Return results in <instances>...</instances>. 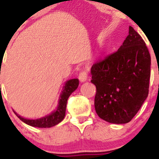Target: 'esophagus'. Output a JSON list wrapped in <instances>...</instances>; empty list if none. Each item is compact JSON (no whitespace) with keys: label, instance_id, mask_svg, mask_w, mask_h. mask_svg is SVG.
Listing matches in <instances>:
<instances>
[{"label":"esophagus","instance_id":"obj_1","mask_svg":"<svg viewBox=\"0 0 159 159\" xmlns=\"http://www.w3.org/2000/svg\"><path fill=\"white\" fill-rule=\"evenodd\" d=\"M88 73L85 70H81V72L79 73V76H78V78L81 81V82H84V81H86L88 80Z\"/></svg>","mask_w":159,"mask_h":159}]
</instances>
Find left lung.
Instances as JSON below:
<instances>
[{
	"instance_id": "1",
	"label": "left lung",
	"mask_w": 159,
	"mask_h": 159,
	"mask_svg": "<svg viewBox=\"0 0 159 159\" xmlns=\"http://www.w3.org/2000/svg\"><path fill=\"white\" fill-rule=\"evenodd\" d=\"M91 73L98 115L113 124L129 122L148 94L151 56L144 40L129 26L122 45L94 63Z\"/></svg>"
}]
</instances>
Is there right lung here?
I'll use <instances>...</instances> for the list:
<instances>
[{
	"label": "right lung",
	"instance_id": "1",
	"mask_svg": "<svg viewBox=\"0 0 159 159\" xmlns=\"http://www.w3.org/2000/svg\"><path fill=\"white\" fill-rule=\"evenodd\" d=\"M78 84H79V81L76 78L70 79L69 81H66L65 86L63 87V90H62L60 98H59V103L57 109L53 111L51 114H50V115H47V116L38 118V119H27V118H24L20 117L14 111V112L20 118V120H21L23 122L26 123L28 125L32 126V127H53V126L60 123L65 118L67 102H68V98L71 94V93L77 89V88L78 87Z\"/></svg>",
	"mask_w": 159,
	"mask_h": 159
}]
</instances>
